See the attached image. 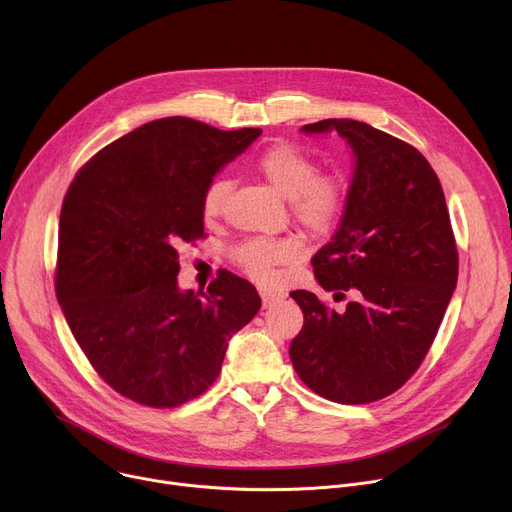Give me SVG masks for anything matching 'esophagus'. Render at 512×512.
I'll list each match as a JSON object with an SVG mask.
<instances>
[{"label": "esophagus", "instance_id": "esophagus-1", "mask_svg": "<svg viewBox=\"0 0 512 512\" xmlns=\"http://www.w3.org/2000/svg\"><path fill=\"white\" fill-rule=\"evenodd\" d=\"M260 297H262V305L264 307H272V305H277V303H281L287 295L285 293H281V291H270V289H260Z\"/></svg>", "mask_w": 512, "mask_h": 512}]
</instances>
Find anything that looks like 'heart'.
<instances>
[{"mask_svg":"<svg viewBox=\"0 0 512 512\" xmlns=\"http://www.w3.org/2000/svg\"><path fill=\"white\" fill-rule=\"evenodd\" d=\"M254 170L274 190L291 201L293 217L313 235H324L336 227L346 207V184L340 176L320 174L316 160L291 143L266 147L254 162ZM229 182L219 178L203 194V217L215 221L225 211ZM299 254V242L293 238L268 240L252 238L235 248L238 264L258 283H272L283 262Z\"/></svg>","mask_w":512,"mask_h":512,"instance_id":"obj_1","label":"heart"}]
</instances>
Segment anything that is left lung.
<instances>
[{"mask_svg":"<svg viewBox=\"0 0 512 512\" xmlns=\"http://www.w3.org/2000/svg\"><path fill=\"white\" fill-rule=\"evenodd\" d=\"M301 133H338L352 149L342 219L311 260L320 287L352 301L338 313L291 293L303 311L291 363L326 400L375 402L420 367L453 297L459 258L445 194L418 149L367 123L326 119Z\"/></svg>","mask_w":512,"mask_h":512,"instance_id":"8db88e82","label":"left lung"}]
</instances>
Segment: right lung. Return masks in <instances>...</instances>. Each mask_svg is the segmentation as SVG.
Listing matches in <instances>:
<instances>
[{
	"mask_svg": "<svg viewBox=\"0 0 512 512\" xmlns=\"http://www.w3.org/2000/svg\"><path fill=\"white\" fill-rule=\"evenodd\" d=\"M260 133L157 119L100 149L65 194L59 305L98 375L137 404L174 408L201 396L229 338L262 305L227 270L207 293L176 279L180 246L205 233L207 186Z\"/></svg>",
	"mask_w": 512,
	"mask_h": 512,
	"instance_id": "add662e5",
	"label": "right lung"
}]
</instances>
